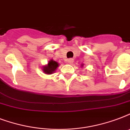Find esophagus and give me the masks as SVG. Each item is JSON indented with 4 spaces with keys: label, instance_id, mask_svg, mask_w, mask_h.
Listing matches in <instances>:
<instances>
[{
    "label": "esophagus",
    "instance_id": "obj_1",
    "mask_svg": "<svg viewBox=\"0 0 130 130\" xmlns=\"http://www.w3.org/2000/svg\"><path fill=\"white\" fill-rule=\"evenodd\" d=\"M73 59H69L67 60V63H69V64H70V65L73 64Z\"/></svg>",
    "mask_w": 130,
    "mask_h": 130
}]
</instances>
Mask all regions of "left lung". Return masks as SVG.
I'll return each mask as SVG.
<instances>
[{"instance_id":"left-lung-1","label":"left lung","mask_w":130,"mask_h":130,"mask_svg":"<svg viewBox=\"0 0 130 130\" xmlns=\"http://www.w3.org/2000/svg\"><path fill=\"white\" fill-rule=\"evenodd\" d=\"M84 66V64H82V67H83Z\"/></svg>"}]
</instances>
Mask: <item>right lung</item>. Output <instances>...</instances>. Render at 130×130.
<instances>
[{"label":"right lung","instance_id":"add662e5","mask_svg":"<svg viewBox=\"0 0 130 130\" xmlns=\"http://www.w3.org/2000/svg\"><path fill=\"white\" fill-rule=\"evenodd\" d=\"M59 63L54 61L53 59H51V60L48 62V64L42 67V69L45 74L51 75L56 71V69L59 67Z\"/></svg>","mask_w":130,"mask_h":130}]
</instances>
